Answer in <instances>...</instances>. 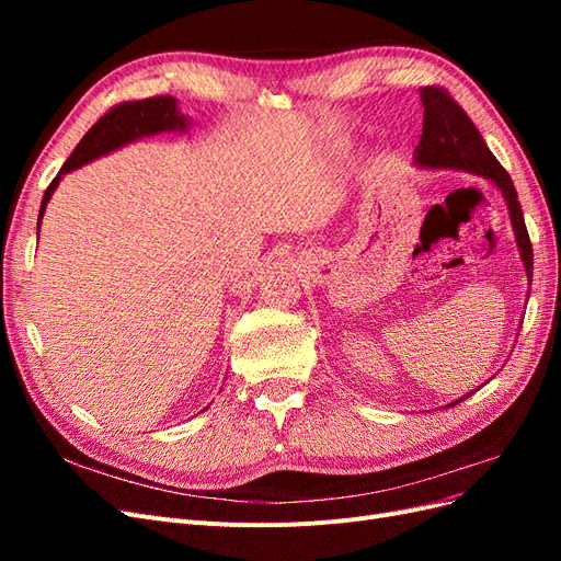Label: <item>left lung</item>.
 <instances>
[{"instance_id": "left-lung-1", "label": "left lung", "mask_w": 561, "mask_h": 561, "mask_svg": "<svg viewBox=\"0 0 561 561\" xmlns=\"http://www.w3.org/2000/svg\"><path fill=\"white\" fill-rule=\"evenodd\" d=\"M419 93L423 103V133L414 161L423 168H454V171H468L494 182L505 198L507 213H511L526 276L531 278L534 250L511 175L505 173L499 159L491 154V149L482 140L480 130L474 128L463 107L443 87H423Z\"/></svg>"}]
</instances>
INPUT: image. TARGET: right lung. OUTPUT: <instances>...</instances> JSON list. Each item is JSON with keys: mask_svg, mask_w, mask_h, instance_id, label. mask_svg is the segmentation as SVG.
I'll list each match as a JSON object with an SVG mask.
<instances>
[{"mask_svg": "<svg viewBox=\"0 0 561 561\" xmlns=\"http://www.w3.org/2000/svg\"><path fill=\"white\" fill-rule=\"evenodd\" d=\"M186 124L190 122H186L184 114H180L178 100L173 95H154L147 100H130V103L114 105L105 116L98 118L87 135H83L81 142L70 154V159H67L65 165L60 168V173L46 186L42 208H39V219H37V233H39L46 203L50 194L56 192V186L65 173L77 171L79 165L103 157L107 151L124 147L126 142L140 140L145 135H157L163 130H184Z\"/></svg>", "mask_w": 561, "mask_h": 561, "instance_id": "obj_1", "label": "right lung"}]
</instances>
